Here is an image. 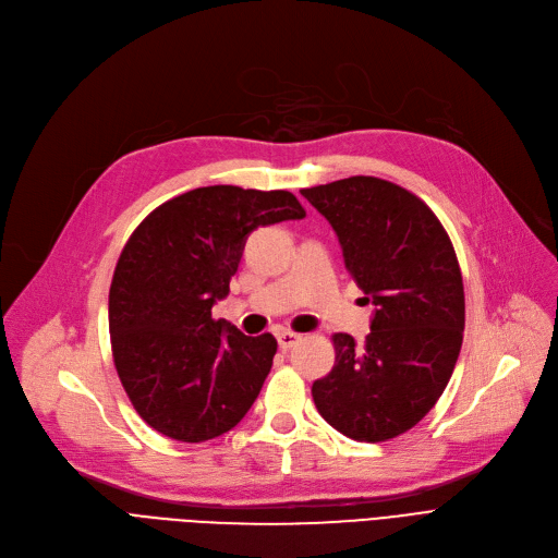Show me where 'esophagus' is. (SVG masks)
Returning <instances> with one entry per match:
<instances>
[{"label":"esophagus","mask_w":558,"mask_h":558,"mask_svg":"<svg viewBox=\"0 0 558 558\" xmlns=\"http://www.w3.org/2000/svg\"><path fill=\"white\" fill-rule=\"evenodd\" d=\"M276 337H278V345H280L282 350H289L291 345H296L299 339H301V335L291 332V330H280Z\"/></svg>","instance_id":"1"}]
</instances>
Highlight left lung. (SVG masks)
Here are the masks:
<instances>
[{
    "label": "left lung",
    "mask_w": 558,
    "mask_h": 558,
    "mask_svg": "<svg viewBox=\"0 0 558 558\" xmlns=\"http://www.w3.org/2000/svg\"><path fill=\"white\" fill-rule=\"evenodd\" d=\"M301 194L335 228L345 269L375 305L364 345L337 332L335 366L312 398L335 429L379 444L412 429L446 391L465 324L463 280L446 228L404 187L350 175Z\"/></svg>",
    "instance_id": "left-lung-1"
}]
</instances>
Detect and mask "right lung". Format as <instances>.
I'll return each mask as SVG.
<instances>
[{"label":"right lung","mask_w":558,"mask_h":558,"mask_svg":"<svg viewBox=\"0 0 558 558\" xmlns=\"http://www.w3.org/2000/svg\"><path fill=\"white\" fill-rule=\"evenodd\" d=\"M303 217L291 192L210 185L158 205L133 230L110 282L108 328L117 375L146 425L201 444L246 416L278 341L215 320L213 305L228 296L257 226Z\"/></svg>","instance_id":"1"}]
</instances>
